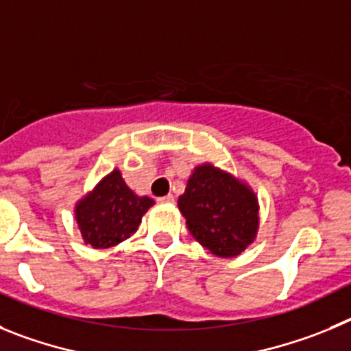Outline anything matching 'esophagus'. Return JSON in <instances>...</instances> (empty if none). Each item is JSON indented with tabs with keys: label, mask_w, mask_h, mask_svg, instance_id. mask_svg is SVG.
<instances>
[{
	"label": "esophagus",
	"mask_w": 351,
	"mask_h": 351,
	"mask_svg": "<svg viewBox=\"0 0 351 351\" xmlns=\"http://www.w3.org/2000/svg\"><path fill=\"white\" fill-rule=\"evenodd\" d=\"M157 201H159L160 204H173L175 203V195L168 194V195H164V197H159Z\"/></svg>",
	"instance_id": "esophagus-1"
}]
</instances>
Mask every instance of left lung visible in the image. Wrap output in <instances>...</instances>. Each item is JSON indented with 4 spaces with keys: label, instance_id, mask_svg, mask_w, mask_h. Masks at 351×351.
Segmentation results:
<instances>
[{
    "label": "left lung",
    "instance_id": "left-lung-1",
    "mask_svg": "<svg viewBox=\"0 0 351 351\" xmlns=\"http://www.w3.org/2000/svg\"><path fill=\"white\" fill-rule=\"evenodd\" d=\"M178 208L195 241L217 257H236L257 238V194L211 162L195 166Z\"/></svg>",
    "mask_w": 351,
    "mask_h": 351
}]
</instances>
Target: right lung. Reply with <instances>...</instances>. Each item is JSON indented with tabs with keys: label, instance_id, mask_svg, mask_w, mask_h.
<instances>
[{
	"label": "right lung",
	"instance_id": "obj_1",
	"mask_svg": "<svg viewBox=\"0 0 351 351\" xmlns=\"http://www.w3.org/2000/svg\"><path fill=\"white\" fill-rule=\"evenodd\" d=\"M152 206L154 199L134 194L113 169L75 204V220L85 245L103 250L131 238Z\"/></svg>",
	"mask_w": 351,
	"mask_h": 351
}]
</instances>
